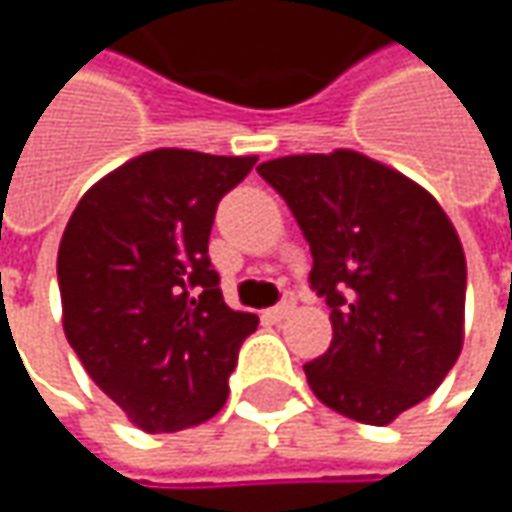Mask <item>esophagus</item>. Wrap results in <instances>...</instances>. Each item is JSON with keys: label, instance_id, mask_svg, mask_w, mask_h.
<instances>
[{"label": "esophagus", "instance_id": "esophagus-1", "mask_svg": "<svg viewBox=\"0 0 512 512\" xmlns=\"http://www.w3.org/2000/svg\"><path fill=\"white\" fill-rule=\"evenodd\" d=\"M293 310H296V299H293V296H285V299H282L279 305L270 310V319L282 322V319H287V316H290Z\"/></svg>", "mask_w": 512, "mask_h": 512}]
</instances>
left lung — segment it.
<instances>
[{"mask_svg":"<svg viewBox=\"0 0 512 512\" xmlns=\"http://www.w3.org/2000/svg\"><path fill=\"white\" fill-rule=\"evenodd\" d=\"M305 233L333 342L305 364L313 396L362 424L396 422L464 344V247L442 205L399 170L339 148L259 165Z\"/></svg>","mask_w":512,"mask_h":512,"instance_id":"1","label":"left lung"}]
</instances>
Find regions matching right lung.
<instances>
[{"label":"right lung","instance_id":"add662e5","mask_svg":"<svg viewBox=\"0 0 512 512\" xmlns=\"http://www.w3.org/2000/svg\"><path fill=\"white\" fill-rule=\"evenodd\" d=\"M256 156L159 148L110 170L68 219L62 327L96 387L145 433L213 419L256 313L225 305L207 239Z\"/></svg>","mask_w":512,"mask_h":512}]
</instances>
